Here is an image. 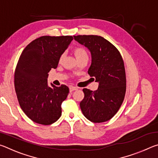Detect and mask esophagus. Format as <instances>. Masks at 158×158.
<instances>
[{"mask_svg":"<svg viewBox=\"0 0 158 158\" xmlns=\"http://www.w3.org/2000/svg\"><path fill=\"white\" fill-rule=\"evenodd\" d=\"M78 89V88L77 87H74V86H69V91L70 92H73L74 90H76Z\"/></svg>","mask_w":158,"mask_h":158,"instance_id":"obj_1","label":"esophagus"}]
</instances>
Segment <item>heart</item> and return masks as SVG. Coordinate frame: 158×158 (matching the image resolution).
I'll return each instance as SVG.
<instances>
[{
  "label": "heart",
  "mask_w": 158,
  "mask_h": 158,
  "mask_svg": "<svg viewBox=\"0 0 158 158\" xmlns=\"http://www.w3.org/2000/svg\"><path fill=\"white\" fill-rule=\"evenodd\" d=\"M74 53L75 55V56L77 58V59H80L81 58H84V57H88V54L86 51L85 50L83 47H77L74 50ZM64 58V54H62L60 56L59 58V61L61 62L63 60Z\"/></svg>",
  "instance_id": "b5f03b06"
}]
</instances>
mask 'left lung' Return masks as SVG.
<instances>
[{
	"label": "left lung",
	"mask_w": 158,
	"mask_h": 158,
	"mask_svg": "<svg viewBox=\"0 0 158 158\" xmlns=\"http://www.w3.org/2000/svg\"><path fill=\"white\" fill-rule=\"evenodd\" d=\"M74 38L90 51L92 60L88 73L99 83L95 91L83 89L84 98L80 102L82 113L93 123L107 121L117 113L125 98L123 60L118 50L102 37L77 35Z\"/></svg>",
	"instance_id": "left-lung-1"
}]
</instances>
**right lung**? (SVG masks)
Here are the masks:
<instances>
[{"mask_svg":"<svg viewBox=\"0 0 158 158\" xmlns=\"http://www.w3.org/2000/svg\"><path fill=\"white\" fill-rule=\"evenodd\" d=\"M73 36H42L21 53L15 73V87L21 109L36 123L48 125L61 116V104L69 88L51 84L48 73L57 68L59 58L73 41Z\"/></svg>","mask_w":158,"mask_h":158,"instance_id":"right-lung-1","label":"right lung"}]
</instances>
